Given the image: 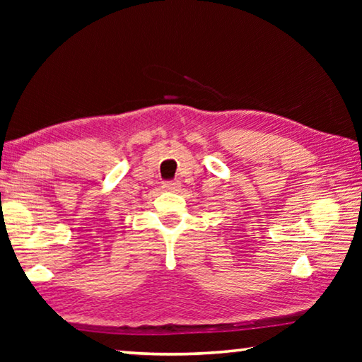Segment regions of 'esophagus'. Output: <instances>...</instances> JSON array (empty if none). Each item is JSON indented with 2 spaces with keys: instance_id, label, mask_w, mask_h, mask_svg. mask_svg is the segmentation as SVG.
Masks as SVG:
<instances>
[{
  "instance_id": "1",
  "label": "esophagus",
  "mask_w": 362,
  "mask_h": 362,
  "mask_svg": "<svg viewBox=\"0 0 362 362\" xmlns=\"http://www.w3.org/2000/svg\"><path fill=\"white\" fill-rule=\"evenodd\" d=\"M163 188L166 189V192H177V189L180 188V183L174 180V182H164L163 183Z\"/></svg>"
}]
</instances>
